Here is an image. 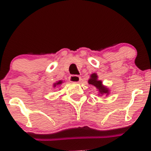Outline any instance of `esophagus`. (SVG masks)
<instances>
[{
    "mask_svg": "<svg viewBox=\"0 0 151 151\" xmlns=\"http://www.w3.org/2000/svg\"><path fill=\"white\" fill-rule=\"evenodd\" d=\"M81 80V77L80 76L77 75H71L69 77V81L71 83H80V81Z\"/></svg>",
    "mask_w": 151,
    "mask_h": 151,
    "instance_id": "obj_1",
    "label": "esophagus"
}]
</instances>
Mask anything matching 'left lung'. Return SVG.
<instances>
[{
    "label": "left lung",
    "mask_w": 151,
    "mask_h": 151,
    "mask_svg": "<svg viewBox=\"0 0 151 151\" xmlns=\"http://www.w3.org/2000/svg\"><path fill=\"white\" fill-rule=\"evenodd\" d=\"M88 83L95 86L99 91L100 95H106L109 93V91L106 86L102 85V82L98 80V76L96 73H93L91 75V78L88 80Z\"/></svg>",
    "instance_id": "8db88e82"
}]
</instances>
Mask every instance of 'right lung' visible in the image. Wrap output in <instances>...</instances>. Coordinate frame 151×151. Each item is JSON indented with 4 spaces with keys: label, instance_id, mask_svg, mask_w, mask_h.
Returning <instances> with one entry per match:
<instances>
[{
    "label": "right lung",
    "instance_id": "1",
    "mask_svg": "<svg viewBox=\"0 0 151 151\" xmlns=\"http://www.w3.org/2000/svg\"><path fill=\"white\" fill-rule=\"evenodd\" d=\"M62 83H63V81L60 80V81H58V82H57V83H55V84L53 85V87H56L57 85H60V84H62Z\"/></svg>",
    "mask_w": 151,
    "mask_h": 151
}]
</instances>
